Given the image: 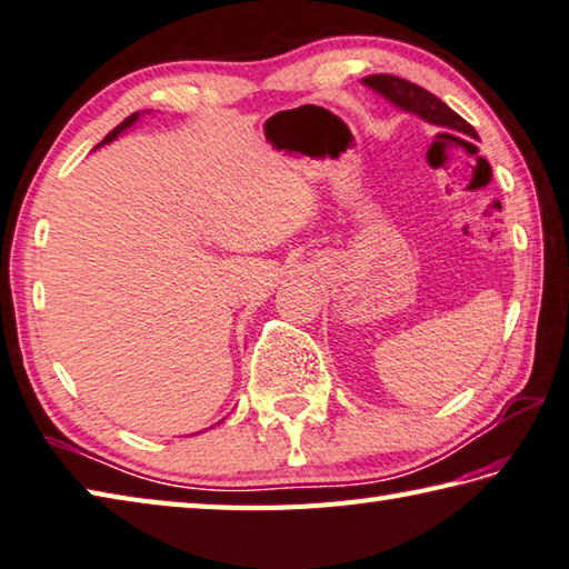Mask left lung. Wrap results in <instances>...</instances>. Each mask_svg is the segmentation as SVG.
Instances as JSON below:
<instances>
[{
	"label": "left lung",
	"mask_w": 569,
	"mask_h": 569,
	"mask_svg": "<svg viewBox=\"0 0 569 569\" xmlns=\"http://www.w3.org/2000/svg\"><path fill=\"white\" fill-rule=\"evenodd\" d=\"M362 83L367 88H372L375 93H380L389 103L397 106L399 110H405V113L417 116L421 120H427L429 126H437V128H447L453 132H461V136H469L476 138V130L466 122L456 110H451L443 100H439L433 93L425 91V88L405 81V78H397V76H387V73H377V76H365Z\"/></svg>",
	"instance_id": "left-lung-1"
}]
</instances>
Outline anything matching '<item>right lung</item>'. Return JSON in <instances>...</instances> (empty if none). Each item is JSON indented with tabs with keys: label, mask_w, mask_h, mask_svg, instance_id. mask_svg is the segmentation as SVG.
<instances>
[{
	"label": "right lung",
	"mask_w": 569,
	"mask_h": 569,
	"mask_svg": "<svg viewBox=\"0 0 569 569\" xmlns=\"http://www.w3.org/2000/svg\"><path fill=\"white\" fill-rule=\"evenodd\" d=\"M144 113H150V110H144ZM140 116H142V113H132V116H128L126 120H122V122H120V126H118L116 130H110V132H108V136H106L103 140H100V142L96 144V150H98V148H103V144H108V142H113V140H118V136H122V132H126L128 128H132V126H136V122L140 120Z\"/></svg>",
	"instance_id": "right-lung-1"
}]
</instances>
